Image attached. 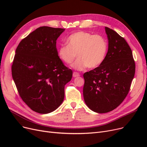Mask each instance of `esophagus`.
I'll list each match as a JSON object with an SVG mask.
<instances>
[{
	"label": "esophagus",
	"instance_id": "esophagus-1",
	"mask_svg": "<svg viewBox=\"0 0 147 147\" xmlns=\"http://www.w3.org/2000/svg\"><path fill=\"white\" fill-rule=\"evenodd\" d=\"M79 76H80V74L78 72H73V76L74 77V78H76V77H78Z\"/></svg>",
	"mask_w": 147,
	"mask_h": 147
}]
</instances>
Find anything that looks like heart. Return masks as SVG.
Here are the masks:
<instances>
[{"mask_svg":"<svg viewBox=\"0 0 147 147\" xmlns=\"http://www.w3.org/2000/svg\"><path fill=\"white\" fill-rule=\"evenodd\" d=\"M67 43V45H61L58 48V57L67 64L72 63L78 57L71 65L77 70L98 67L107 55L108 43L101 35L80 31L69 36Z\"/></svg>","mask_w":147,"mask_h":147,"instance_id":"obj_1","label":"heart"}]
</instances>
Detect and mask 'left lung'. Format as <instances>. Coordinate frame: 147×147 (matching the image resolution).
I'll return each instance as SVG.
<instances>
[{
	"label": "left lung",
	"instance_id": "obj_1",
	"mask_svg": "<svg viewBox=\"0 0 147 147\" xmlns=\"http://www.w3.org/2000/svg\"><path fill=\"white\" fill-rule=\"evenodd\" d=\"M109 49L99 67L83 74V97L89 109L105 113L114 110L127 95L135 73L132 52L125 39L105 27Z\"/></svg>",
	"mask_w": 147,
	"mask_h": 147
}]
</instances>
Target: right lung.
Segmentation results:
<instances>
[{
  "instance_id": "1",
  "label": "right lung",
  "mask_w": 147,
  "mask_h": 147,
  "mask_svg": "<svg viewBox=\"0 0 147 147\" xmlns=\"http://www.w3.org/2000/svg\"><path fill=\"white\" fill-rule=\"evenodd\" d=\"M65 29L43 26L20 42L12 65V76L18 94L33 111L47 114L64 98V87L73 71L58 55L57 40Z\"/></svg>"
}]
</instances>
